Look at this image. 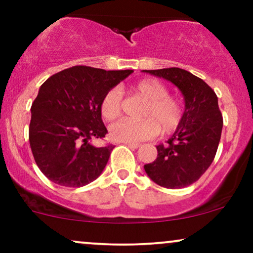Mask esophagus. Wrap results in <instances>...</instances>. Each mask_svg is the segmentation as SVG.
<instances>
[{
    "instance_id": "1",
    "label": "esophagus",
    "mask_w": 253,
    "mask_h": 253,
    "mask_svg": "<svg viewBox=\"0 0 253 253\" xmlns=\"http://www.w3.org/2000/svg\"><path fill=\"white\" fill-rule=\"evenodd\" d=\"M127 145V146H129V147H132V149H138L139 146H140V144H138V143H129V141H126V143H125Z\"/></svg>"
}]
</instances>
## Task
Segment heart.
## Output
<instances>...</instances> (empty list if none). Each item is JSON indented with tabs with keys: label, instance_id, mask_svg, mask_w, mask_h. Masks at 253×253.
<instances>
[{
	"label": "heart",
	"instance_id": "b5f03b06",
	"mask_svg": "<svg viewBox=\"0 0 253 253\" xmlns=\"http://www.w3.org/2000/svg\"><path fill=\"white\" fill-rule=\"evenodd\" d=\"M133 92L144 98L146 103L141 109L143 120H123L112 125L110 138L115 141L146 140L156 136L161 130L163 134L173 132L181 124L183 106L176 97L169 95L167 85L157 80H144L133 85ZM123 95L120 90L113 88L103 95L100 110L104 120L114 121L121 115Z\"/></svg>",
	"mask_w": 253,
	"mask_h": 253
}]
</instances>
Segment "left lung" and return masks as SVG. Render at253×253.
<instances>
[{"mask_svg": "<svg viewBox=\"0 0 253 253\" xmlns=\"http://www.w3.org/2000/svg\"><path fill=\"white\" fill-rule=\"evenodd\" d=\"M144 72L175 84L185 103L181 124L167 144L157 145L156 161L144 165L145 172L161 187L185 188L206 172L215 157L223 124L217 96L205 81L183 69Z\"/></svg>", "mask_w": 253, "mask_h": 253, "instance_id": "left-lung-1", "label": "left lung"}]
</instances>
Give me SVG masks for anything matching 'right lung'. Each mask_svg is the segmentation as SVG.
Listing matches in <instances>:
<instances>
[{
  "mask_svg": "<svg viewBox=\"0 0 253 253\" xmlns=\"http://www.w3.org/2000/svg\"><path fill=\"white\" fill-rule=\"evenodd\" d=\"M132 72L78 65L42 83L31 107L30 145L38 168L50 181L78 188L102 173L114 146L90 143L108 133L101 100Z\"/></svg>",
  "mask_w": 253,
  "mask_h": 253,
  "instance_id": "add662e5",
  "label": "right lung"
}]
</instances>
